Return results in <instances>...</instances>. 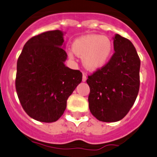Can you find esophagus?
Masks as SVG:
<instances>
[{
	"label": "esophagus",
	"mask_w": 157,
	"mask_h": 157,
	"mask_svg": "<svg viewBox=\"0 0 157 157\" xmlns=\"http://www.w3.org/2000/svg\"><path fill=\"white\" fill-rule=\"evenodd\" d=\"M86 80H87V75L85 73H83V75H82V82H85Z\"/></svg>",
	"instance_id": "esophagus-1"
}]
</instances>
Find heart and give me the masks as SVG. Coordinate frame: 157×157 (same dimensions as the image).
Segmentation results:
<instances>
[{
    "instance_id": "1",
    "label": "heart",
    "mask_w": 157,
    "mask_h": 157,
    "mask_svg": "<svg viewBox=\"0 0 157 157\" xmlns=\"http://www.w3.org/2000/svg\"><path fill=\"white\" fill-rule=\"evenodd\" d=\"M73 51L68 56L74 59L75 54L82 58L84 67L90 71L101 69L111 57L113 44L111 39L105 36L89 34L76 38L72 45Z\"/></svg>"
}]
</instances>
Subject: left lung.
<instances>
[{"mask_svg": "<svg viewBox=\"0 0 157 157\" xmlns=\"http://www.w3.org/2000/svg\"><path fill=\"white\" fill-rule=\"evenodd\" d=\"M114 54L108 63L88 76V102L98 120L114 122L131 110L140 90V59L131 40L116 34Z\"/></svg>", "mask_w": 157, "mask_h": 157, "instance_id": "left-lung-1", "label": "left lung"}]
</instances>
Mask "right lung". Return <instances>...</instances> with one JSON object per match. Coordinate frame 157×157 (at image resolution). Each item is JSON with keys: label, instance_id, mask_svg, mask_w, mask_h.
Wrapping results in <instances>:
<instances>
[{"label": "right lung", "instance_id": "add662e5", "mask_svg": "<svg viewBox=\"0 0 157 157\" xmlns=\"http://www.w3.org/2000/svg\"><path fill=\"white\" fill-rule=\"evenodd\" d=\"M64 34L53 30L33 37L17 59L19 101L27 115L42 122H53L63 115L67 98L82 80L79 70L64 64Z\"/></svg>", "mask_w": 157, "mask_h": 157}]
</instances>
